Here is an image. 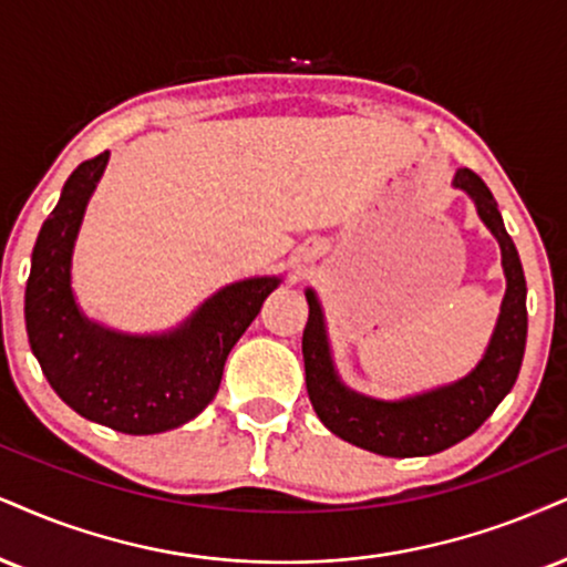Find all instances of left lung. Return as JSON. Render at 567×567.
Masks as SVG:
<instances>
[{"label":"left lung","mask_w":567,"mask_h":567,"mask_svg":"<svg viewBox=\"0 0 567 567\" xmlns=\"http://www.w3.org/2000/svg\"><path fill=\"white\" fill-rule=\"evenodd\" d=\"M452 186L471 197L478 218L497 239L507 281L497 326L488 339L484 358L471 373L444 386L402 396V400H375V396L360 394L341 381L333 365L323 305L316 291H305L310 318L302 333V354L312 408L328 431L360 450L383 454V457H423V454L450 450L452 444L471 436L515 386L523 352H526V276H523L518 249L509 239L497 209V199L492 197L484 181L467 167L454 173Z\"/></svg>","instance_id":"1"}]
</instances>
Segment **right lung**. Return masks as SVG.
Here are the masks:
<instances>
[{
	"instance_id": "right-lung-1",
	"label": "right lung",
	"mask_w": 567,
	"mask_h": 567,
	"mask_svg": "<svg viewBox=\"0 0 567 567\" xmlns=\"http://www.w3.org/2000/svg\"><path fill=\"white\" fill-rule=\"evenodd\" d=\"M110 152L70 173L39 230L25 284V331L49 386L86 421L150 436L178 429L213 402L223 365L278 276L223 286L184 323L163 333H125L91 320L73 295V249Z\"/></svg>"
}]
</instances>
